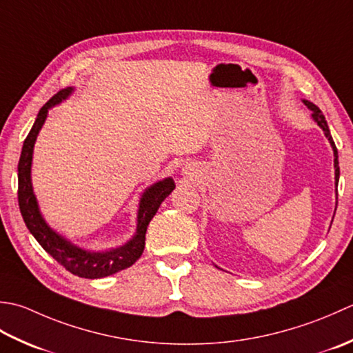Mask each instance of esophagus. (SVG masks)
I'll list each match as a JSON object with an SVG mask.
<instances>
[{
    "label": "esophagus",
    "mask_w": 353,
    "mask_h": 353,
    "mask_svg": "<svg viewBox=\"0 0 353 353\" xmlns=\"http://www.w3.org/2000/svg\"><path fill=\"white\" fill-rule=\"evenodd\" d=\"M192 170H193V169H192L190 166H184V168H183V175H185V176L190 175V178H192V175H193Z\"/></svg>",
    "instance_id": "obj_1"
}]
</instances>
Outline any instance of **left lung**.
Here are the masks:
<instances>
[{
	"mask_svg": "<svg viewBox=\"0 0 353 353\" xmlns=\"http://www.w3.org/2000/svg\"><path fill=\"white\" fill-rule=\"evenodd\" d=\"M303 103L306 105V108L309 111H311L312 114H311V117H312V120L315 121V123H317L321 129H323V132H325V137L327 139V141L330 143V148H332V150H334V169H335V190H336V187H338V179H340V166H338V150H336V148H335V143H334V140H332V135H330V131H329V126H327V121H326V119H325V116H323V112L320 111V108L317 106V105H314L312 102H309V100H305L303 99ZM338 203V201H336ZM336 203H335V210H336ZM335 214V213H334ZM332 221H334V218H332ZM214 267H216V265H214ZM216 268H219V267H216Z\"/></svg>",
	"mask_w": 353,
	"mask_h": 353,
	"instance_id": "1",
	"label": "left lung"
}]
</instances>
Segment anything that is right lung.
<instances>
[{"instance_id": "obj_1", "label": "right lung", "mask_w": 353, "mask_h": 353, "mask_svg": "<svg viewBox=\"0 0 353 353\" xmlns=\"http://www.w3.org/2000/svg\"><path fill=\"white\" fill-rule=\"evenodd\" d=\"M73 92V86H68V88L59 91L56 96L50 99L39 110L38 117H36L30 132L24 140L23 152H21L18 163V204L28 232L63 268L70 271L71 274L83 279H102L116 274L121 270H126L139 261L143 254V250H145L149 222L155 216L163 201L174 192L175 181L172 176H168L160 179V181H155L143 190L139 201V210H137L135 233L131 236V239L119 247L106 250L85 248L77 245V243L59 232H56L46 221L39 208L38 198L33 192V150L41 129L48 117V111L56 105L65 102Z\"/></svg>"}]
</instances>
